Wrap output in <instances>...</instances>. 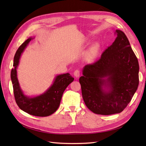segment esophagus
<instances>
[{
	"label": "esophagus",
	"instance_id": "1",
	"mask_svg": "<svg viewBox=\"0 0 146 146\" xmlns=\"http://www.w3.org/2000/svg\"><path fill=\"white\" fill-rule=\"evenodd\" d=\"M74 76H75L76 77H79L80 76V70H76L74 71Z\"/></svg>",
	"mask_w": 146,
	"mask_h": 146
}]
</instances>
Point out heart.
<instances>
[{"label":"heart","mask_w":146,"mask_h":146,"mask_svg":"<svg viewBox=\"0 0 146 146\" xmlns=\"http://www.w3.org/2000/svg\"><path fill=\"white\" fill-rule=\"evenodd\" d=\"M98 49L99 48L97 45L93 46L91 48H90L89 50L87 52V53L86 54L87 59L89 60H92L93 59H94L97 56V55H98Z\"/></svg>","instance_id":"b5f03b06"}]
</instances>
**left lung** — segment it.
<instances>
[{"label": "left lung", "mask_w": 146, "mask_h": 146, "mask_svg": "<svg viewBox=\"0 0 146 146\" xmlns=\"http://www.w3.org/2000/svg\"><path fill=\"white\" fill-rule=\"evenodd\" d=\"M96 63L86 65L80 77L85 104L97 114L121 112L139 86L138 60L122 31Z\"/></svg>", "instance_id": "left-lung-1"}]
</instances>
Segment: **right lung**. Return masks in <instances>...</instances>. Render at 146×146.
<instances>
[{
  "label": "right lung",
  "mask_w": 146,
  "mask_h": 146,
  "mask_svg": "<svg viewBox=\"0 0 146 146\" xmlns=\"http://www.w3.org/2000/svg\"><path fill=\"white\" fill-rule=\"evenodd\" d=\"M33 38L32 37L28 38L16 51L11 78L15 102L19 108L31 115L46 117L52 114L59 108L64 90L74 79L69 73L59 74L55 77L52 84L44 93L35 96L24 94L17 78V69L22 54Z\"/></svg>",
  "instance_id": "add662e5"
}]
</instances>
